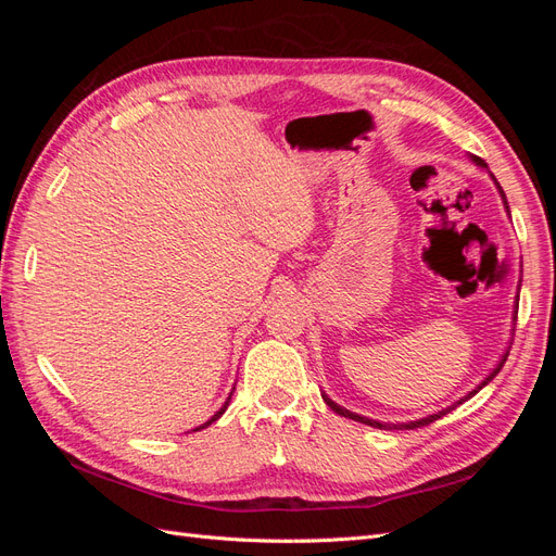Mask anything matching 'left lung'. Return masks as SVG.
<instances>
[{
	"label": "left lung",
	"instance_id": "8db88e82",
	"mask_svg": "<svg viewBox=\"0 0 556 556\" xmlns=\"http://www.w3.org/2000/svg\"><path fill=\"white\" fill-rule=\"evenodd\" d=\"M476 162L480 164V166H486L482 160H478L476 157ZM501 190V188H498ZM501 197H503V204H506V208H508V201H506V194H503V190H501ZM515 319H517V313H515ZM506 359H508V352H506V355H503V359H501V364L494 368V371L490 374V376H486L484 380H482V384L480 387H476V390L473 392H470L468 396H464L462 401H457V403H454V406H450V408H445V410H441V413H435V415H429V417H425V419H417V422H408V425H401V427H406V429H417V427H427V425H431V422H435V419H439V417H443V415H447L450 410H454V408H457L459 406V403H464L466 399H470V396H473V394H478L480 390H482V387L486 384V382H490L498 371H501V366L503 364H506ZM325 401H327V406L333 410V413H339V415H343V417H350V419H355V422H362V425H371V427H378V429H392V427H399V425H382V422H376V419H368V417H362V415H355V413H350V410H345V408H341L339 406V403H333L331 399H327L325 396Z\"/></svg>",
	"mask_w": 556,
	"mask_h": 556
}]
</instances>
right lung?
Segmentation results:
<instances>
[{
	"label": "right lung",
	"instance_id": "add662e5",
	"mask_svg": "<svg viewBox=\"0 0 556 556\" xmlns=\"http://www.w3.org/2000/svg\"><path fill=\"white\" fill-rule=\"evenodd\" d=\"M229 399H231V396H229ZM229 399H227V401H225V406H223V408H220V410H217V413H215V415H213V417H211V419H208V422H206V425H201V427H197V429H194V431H199V429H204V427H208V425H213V422H215V419H217V417H223V413H225V410H227V406H229Z\"/></svg>",
	"mask_w": 556,
	"mask_h": 556
}]
</instances>
